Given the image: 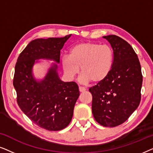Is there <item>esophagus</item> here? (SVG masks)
Masks as SVG:
<instances>
[{"label": "esophagus", "mask_w": 153, "mask_h": 153, "mask_svg": "<svg viewBox=\"0 0 153 153\" xmlns=\"http://www.w3.org/2000/svg\"><path fill=\"white\" fill-rule=\"evenodd\" d=\"M79 91H80V93H83V92H85V91H86V89H85V88L81 87V86H79Z\"/></svg>", "instance_id": "1"}]
</instances>
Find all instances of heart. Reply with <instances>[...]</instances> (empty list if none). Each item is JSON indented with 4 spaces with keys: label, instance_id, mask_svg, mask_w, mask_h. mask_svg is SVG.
Wrapping results in <instances>:
<instances>
[{
    "label": "heart",
    "instance_id": "obj_1",
    "mask_svg": "<svg viewBox=\"0 0 153 153\" xmlns=\"http://www.w3.org/2000/svg\"><path fill=\"white\" fill-rule=\"evenodd\" d=\"M64 72L70 79L78 74L79 68L82 73L81 81L100 83L104 81L111 70L114 53L107 45L93 42L80 43L70 49L69 56L62 58Z\"/></svg>",
    "mask_w": 153,
    "mask_h": 153
}]
</instances>
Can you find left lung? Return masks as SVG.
Here are the masks:
<instances>
[{
	"label": "left lung",
	"mask_w": 153,
	"mask_h": 153,
	"mask_svg": "<svg viewBox=\"0 0 153 153\" xmlns=\"http://www.w3.org/2000/svg\"><path fill=\"white\" fill-rule=\"evenodd\" d=\"M103 38L114 51L112 68L108 76L89 91L95 120L113 127L125 122L139 106L143 76L138 56L128 42L114 35Z\"/></svg>",
	"instance_id": "obj_1"
}]
</instances>
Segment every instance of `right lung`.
Returning a JSON list of instances; mask_svg holds the SVG:
<instances>
[{
  "mask_svg": "<svg viewBox=\"0 0 153 153\" xmlns=\"http://www.w3.org/2000/svg\"><path fill=\"white\" fill-rule=\"evenodd\" d=\"M70 36L31 41L20 53L15 65L13 85L18 105L35 124L47 130H61L70 124L79 96V87L74 81L60 80L57 64H52L41 80L34 78L32 68L39 59L59 63L60 50Z\"/></svg>",
  "mask_w": 153,
  "mask_h": 153,
  "instance_id": "right-lung-1",
  "label": "right lung"
}]
</instances>
